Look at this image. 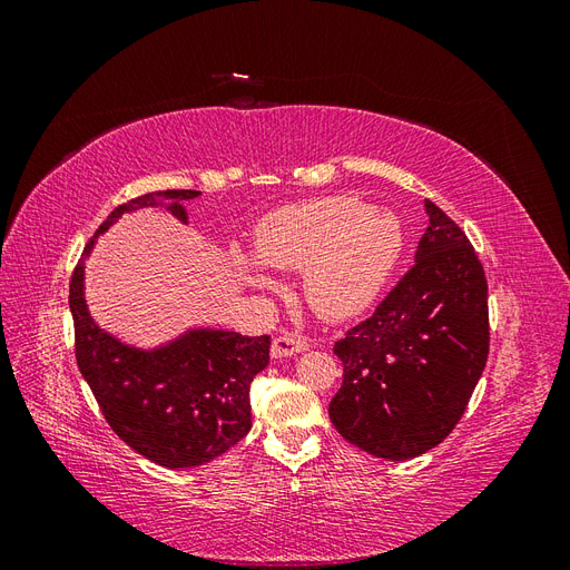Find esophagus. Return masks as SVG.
Returning <instances> with one entry per match:
<instances>
[{
  "label": "esophagus",
  "instance_id": "1",
  "mask_svg": "<svg viewBox=\"0 0 570 570\" xmlns=\"http://www.w3.org/2000/svg\"><path fill=\"white\" fill-rule=\"evenodd\" d=\"M304 350H308V342H306L304 337L285 333V335L273 340V344H271V356H273V358H285V356H292V354H299V352H304Z\"/></svg>",
  "mask_w": 570,
  "mask_h": 570
}]
</instances>
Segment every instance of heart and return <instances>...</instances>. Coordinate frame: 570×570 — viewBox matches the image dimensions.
Returning a JSON list of instances; mask_svg holds the SVG:
<instances>
[{
	"mask_svg": "<svg viewBox=\"0 0 570 570\" xmlns=\"http://www.w3.org/2000/svg\"><path fill=\"white\" fill-rule=\"evenodd\" d=\"M404 249L402 223L364 199L335 195L287 204L258 220L254 254L266 266L304 271V299L325 321L358 316L377 299ZM254 285H271L264 266L235 254Z\"/></svg>",
	"mask_w": 570,
	"mask_h": 570,
	"instance_id": "b5f03b06",
	"label": "heart"
}]
</instances>
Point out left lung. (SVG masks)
Segmentation results:
<instances>
[{"label":"left lung","instance_id":"left-lung-1","mask_svg":"<svg viewBox=\"0 0 570 570\" xmlns=\"http://www.w3.org/2000/svg\"><path fill=\"white\" fill-rule=\"evenodd\" d=\"M416 264L333 352L342 387L331 421L358 450L406 461L438 446L488 364V281L469 237L425 199Z\"/></svg>","mask_w":570,"mask_h":570}]
</instances>
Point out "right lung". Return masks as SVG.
Here are the masks:
<instances>
[{"label":"right lung","mask_w":570,"mask_h":570,"mask_svg":"<svg viewBox=\"0 0 570 570\" xmlns=\"http://www.w3.org/2000/svg\"><path fill=\"white\" fill-rule=\"evenodd\" d=\"M197 195V189H164L116 206L90 237L68 287L76 361L101 413L130 450L166 469L202 465L249 433V385L268 366L271 337L195 327L157 350L130 347L90 316L82 289L85 258L124 214L161 206L187 223L183 202Z\"/></svg>","instance_id":"1"}]
</instances>
